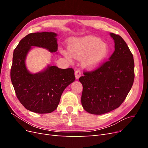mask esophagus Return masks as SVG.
Returning a JSON list of instances; mask_svg holds the SVG:
<instances>
[{
	"mask_svg": "<svg viewBox=\"0 0 148 148\" xmlns=\"http://www.w3.org/2000/svg\"><path fill=\"white\" fill-rule=\"evenodd\" d=\"M75 78H76V79H79V78L82 76L81 71H80L79 70H77V71H75Z\"/></svg>",
	"mask_w": 148,
	"mask_h": 148,
	"instance_id": "esophagus-1",
	"label": "esophagus"
}]
</instances>
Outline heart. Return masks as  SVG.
I'll return each mask as SVG.
<instances>
[{
    "instance_id": "heart-1",
    "label": "heart",
    "mask_w": 148,
    "mask_h": 148,
    "mask_svg": "<svg viewBox=\"0 0 148 148\" xmlns=\"http://www.w3.org/2000/svg\"><path fill=\"white\" fill-rule=\"evenodd\" d=\"M68 50H62V53L70 62L73 57L79 60L83 59V65L89 69H94L104 62L109 53L107 44L100 38L92 36L75 39L69 46Z\"/></svg>"
}]
</instances>
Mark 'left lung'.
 Returning <instances> with one entry per match:
<instances>
[{
  "mask_svg": "<svg viewBox=\"0 0 148 148\" xmlns=\"http://www.w3.org/2000/svg\"><path fill=\"white\" fill-rule=\"evenodd\" d=\"M115 51L109 60L79 78L83 85L82 104L88 113L104 114L122 104L130 91L135 78L133 56L119 35L110 33Z\"/></svg>",
  "mask_w": 148,
  "mask_h": 148,
  "instance_id": "obj_1",
  "label": "left lung"
}]
</instances>
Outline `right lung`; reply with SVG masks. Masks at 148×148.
I'll list each match as a JSON object with an SVG mask.
<instances>
[{
    "label": "right lung",
    "instance_id": "right-lung-1",
    "mask_svg": "<svg viewBox=\"0 0 148 148\" xmlns=\"http://www.w3.org/2000/svg\"><path fill=\"white\" fill-rule=\"evenodd\" d=\"M57 36L53 32L30 33L21 40L13 51L10 71L13 86L21 104L35 113L48 114L55 110L64 89L75 79L71 68L62 69L48 65L36 73H31L26 68V56L32 47L57 52Z\"/></svg>",
    "mask_w": 148,
    "mask_h": 148
}]
</instances>
